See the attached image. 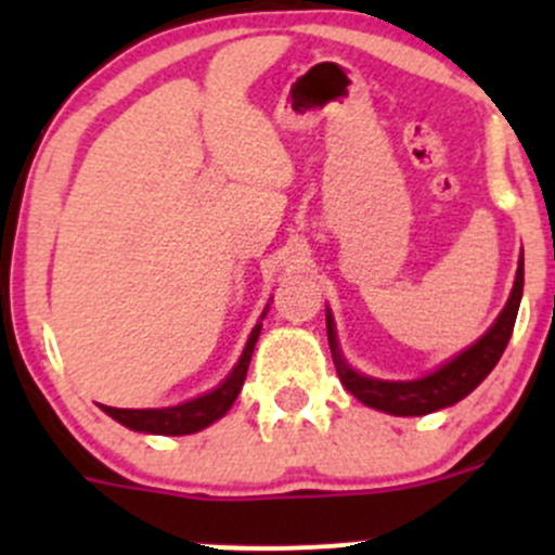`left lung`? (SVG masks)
Listing matches in <instances>:
<instances>
[{"label":"left lung","mask_w":555,"mask_h":555,"mask_svg":"<svg viewBox=\"0 0 555 555\" xmlns=\"http://www.w3.org/2000/svg\"><path fill=\"white\" fill-rule=\"evenodd\" d=\"M520 295H524V255L518 260L516 284H513L511 298H507L505 309L496 317V322L489 327V333L480 340H475L462 354L453 357L451 362H446L443 367H438L429 376L416 378V382H382V378L362 376L354 367L346 365L344 354L338 349V338H335L333 317L327 311V340L340 384L357 400L365 402L367 408L391 413V416H424V413L449 408L453 402L464 400L475 386L494 371L507 340H511L513 327H516Z\"/></svg>","instance_id":"8db88e82"}]
</instances>
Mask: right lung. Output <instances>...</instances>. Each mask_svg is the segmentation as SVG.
Masks as SVG:
<instances>
[{"mask_svg": "<svg viewBox=\"0 0 555 555\" xmlns=\"http://www.w3.org/2000/svg\"><path fill=\"white\" fill-rule=\"evenodd\" d=\"M266 317V313H262ZM262 324H255L249 340L244 346V354L238 357L236 367L231 371V376L225 378L217 389H211L209 395H201L195 400L179 402L173 408H142V411H133V408H109L102 405L106 416H112L115 422H120L122 427L133 429V433H150V435H193L198 429L209 427L217 418L225 416L231 411V405L236 402L238 391H242L246 367H249L251 351H255L257 335H260Z\"/></svg>", "mask_w": 555, "mask_h": 555, "instance_id": "add662e5", "label": "right lung"}]
</instances>
